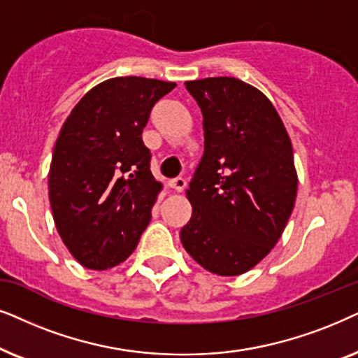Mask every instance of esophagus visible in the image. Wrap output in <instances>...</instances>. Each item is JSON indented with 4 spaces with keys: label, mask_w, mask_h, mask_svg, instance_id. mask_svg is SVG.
<instances>
[{
    "label": "esophagus",
    "mask_w": 358,
    "mask_h": 358,
    "mask_svg": "<svg viewBox=\"0 0 358 358\" xmlns=\"http://www.w3.org/2000/svg\"><path fill=\"white\" fill-rule=\"evenodd\" d=\"M170 188H173L175 192H183L185 189V187H187V180L185 178H182V176H178V178H175V180H170Z\"/></svg>",
    "instance_id": "1"
}]
</instances>
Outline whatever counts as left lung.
<instances>
[{
	"label": "left lung",
	"instance_id": "8db88e82",
	"mask_svg": "<svg viewBox=\"0 0 358 358\" xmlns=\"http://www.w3.org/2000/svg\"><path fill=\"white\" fill-rule=\"evenodd\" d=\"M185 85L203 113L204 154L187 189L193 213L180 239L204 270L242 275L270 254L292 216V141L259 88L234 76Z\"/></svg>",
	"mask_w": 358,
	"mask_h": 358
}]
</instances>
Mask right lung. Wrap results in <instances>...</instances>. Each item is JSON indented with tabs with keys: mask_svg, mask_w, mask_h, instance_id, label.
<instances>
[{
	"mask_svg": "<svg viewBox=\"0 0 358 358\" xmlns=\"http://www.w3.org/2000/svg\"><path fill=\"white\" fill-rule=\"evenodd\" d=\"M175 87L144 76L104 80L62 126L49 169V199L62 242L85 268L121 264L150 222L164 185L152 175L142 131L154 104Z\"/></svg>",
	"mask_w": 358,
	"mask_h": 358,
	"instance_id": "add662e5",
	"label": "right lung"
}]
</instances>
